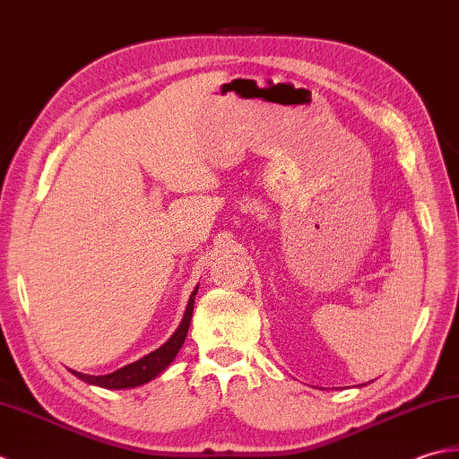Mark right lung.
<instances>
[{
  "mask_svg": "<svg viewBox=\"0 0 459 459\" xmlns=\"http://www.w3.org/2000/svg\"><path fill=\"white\" fill-rule=\"evenodd\" d=\"M195 293H198V287H195L192 295H190V301H188V307H186L182 323L178 325V329L174 331V334L162 344L160 349L148 352L146 357H143L136 362H130V364H126V367L118 368L115 372L102 374V377H91V374H82V372H77V370H71V372L77 378H81L82 382H87V385L108 388V390L136 388V386L146 385V382L154 380L158 374H162L168 367H170V362L176 359L178 351L182 349V344L186 341V334H188V329H190Z\"/></svg>",
  "mask_w": 459,
  "mask_h": 459,
  "instance_id": "right-lung-1",
  "label": "right lung"
}]
</instances>
